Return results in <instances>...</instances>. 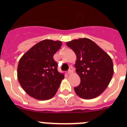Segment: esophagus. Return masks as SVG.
<instances>
[{"label": "esophagus", "instance_id": "34e87169", "mask_svg": "<svg viewBox=\"0 0 127 127\" xmlns=\"http://www.w3.org/2000/svg\"><path fill=\"white\" fill-rule=\"evenodd\" d=\"M73 71H74L73 67H70V68H69V70H68V72H67V73H68V74H70L73 72Z\"/></svg>", "mask_w": 127, "mask_h": 127}]
</instances>
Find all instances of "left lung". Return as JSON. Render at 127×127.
<instances>
[{"instance_id":"obj_1","label":"left lung","mask_w":127,"mask_h":127,"mask_svg":"<svg viewBox=\"0 0 127 127\" xmlns=\"http://www.w3.org/2000/svg\"><path fill=\"white\" fill-rule=\"evenodd\" d=\"M66 44L77 57L74 65L81 83L74 88L76 94L84 99L99 96L106 89L114 73L111 58L88 38L74 39Z\"/></svg>"}]
</instances>
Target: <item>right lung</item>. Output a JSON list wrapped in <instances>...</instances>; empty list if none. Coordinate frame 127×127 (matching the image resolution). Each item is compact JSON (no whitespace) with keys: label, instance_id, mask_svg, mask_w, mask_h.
<instances>
[{"label":"right lung","instance_id":"add662e5","mask_svg":"<svg viewBox=\"0 0 127 127\" xmlns=\"http://www.w3.org/2000/svg\"><path fill=\"white\" fill-rule=\"evenodd\" d=\"M62 44L61 41L45 39L35 44L20 58L18 79L30 97L44 100L57 93L64 74L57 70L53 55Z\"/></svg>","mask_w":127,"mask_h":127}]
</instances>
